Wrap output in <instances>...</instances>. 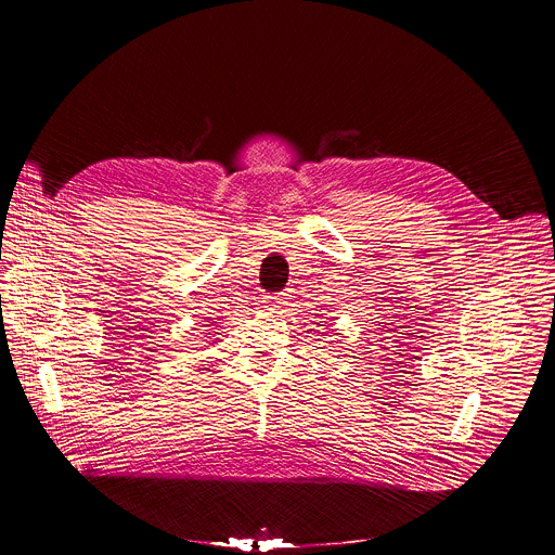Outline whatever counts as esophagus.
Segmentation results:
<instances>
[{
  "label": "esophagus",
  "instance_id": "34e87169",
  "mask_svg": "<svg viewBox=\"0 0 555 555\" xmlns=\"http://www.w3.org/2000/svg\"><path fill=\"white\" fill-rule=\"evenodd\" d=\"M283 302H287V300H283V296H281V294H279V296H268L266 307H268V309H281V307H283Z\"/></svg>",
  "mask_w": 555,
  "mask_h": 555
}]
</instances>
